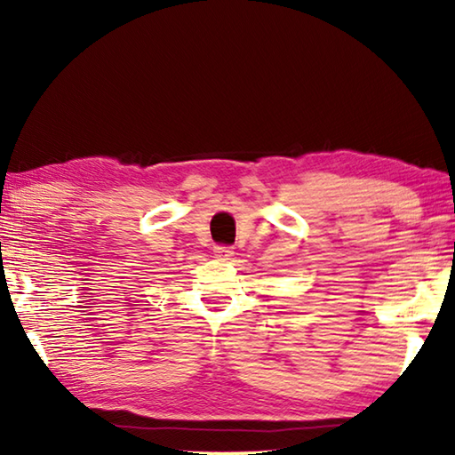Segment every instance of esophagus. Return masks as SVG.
<instances>
[{"mask_svg": "<svg viewBox=\"0 0 455 455\" xmlns=\"http://www.w3.org/2000/svg\"><path fill=\"white\" fill-rule=\"evenodd\" d=\"M214 255H217L219 259H228V257H233V249L225 244H219V246H214Z\"/></svg>", "mask_w": 455, "mask_h": 455, "instance_id": "esophagus-1", "label": "esophagus"}]
</instances>
